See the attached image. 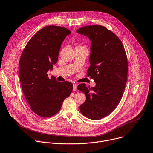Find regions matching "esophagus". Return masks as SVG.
Here are the masks:
<instances>
[{"label": "esophagus", "mask_w": 153, "mask_h": 153, "mask_svg": "<svg viewBox=\"0 0 153 153\" xmlns=\"http://www.w3.org/2000/svg\"><path fill=\"white\" fill-rule=\"evenodd\" d=\"M77 84L74 83V84H73V90H74V91H77Z\"/></svg>", "instance_id": "obj_1"}]
</instances>
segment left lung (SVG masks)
I'll return each mask as SVG.
<instances>
[{"instance_id": "left-lung-1", "label": "left lung", "mask_w": 153, "mask_h": 153, "mask_svg": "<svg viewBox=\"0 0 153 153\" xmlns=\"http://www.w3.org/2000/svg\"><path fill=\"white\" fill-rule=\"evenodd\" d=\"M77 32L91 41L86 76L96 83L91 88L85 83L78 85L86 97L80 111L85 117L98 120L109 115L120 102L127 80V58L121 41L106 27L86 26Z\"/></svg>"}]
</instances>
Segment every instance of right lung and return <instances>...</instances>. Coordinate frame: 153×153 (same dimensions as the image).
<instances>
[{"label":"right lung","mask_w":153,"mask_h":153,"mask_svg":"<svg viewBox=\"0 0 153 153\" xmlns=\"http://www.w3.org/2000/svg\"><path fill=\"white\" fill-rule=\"evenodd\" d=\"M70 33L64 27H44L30 39L20 59L19 76L23 94L30 109L42 118L56 115L73 90L71 82H58L47 74L56 64L61 44Z\"/></svg>","instance_id":"obj_1"}]
</instances>
